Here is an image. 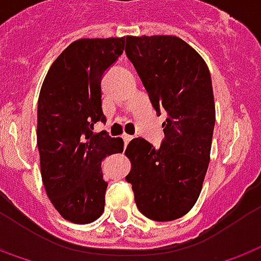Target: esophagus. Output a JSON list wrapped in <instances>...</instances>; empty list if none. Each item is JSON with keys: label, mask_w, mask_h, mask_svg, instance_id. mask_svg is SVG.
<instances>
[{"label": "esophagus", "mask_w": 261, "mask_h": 261, "mask_svg": "<svg viewBox=\"0 0 261 261\" xmlns=\"http://www.w3.org/2000/svg\"><path fill=\"white\" fill-rule=\"evenodd\" d=\"M123 140H124L125 145H127V144L130 143L131 140H133V136H128V134H124V136H123Z\"/></svg>", "instance_id": "obj_1"}]
</instances>
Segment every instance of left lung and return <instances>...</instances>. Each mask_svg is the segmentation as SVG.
<instances>
[{
  "label": "left lung",
  "mask_w": 261,
  "mask_h": 261,
  "mask_svg": "<svg viewBox=\"0 0 261 261\" xmlns=\"http://www.w3.org/2000/svg\"><path fill=\"white\" fill-rule=\"evenodd\" d=\"M125 54L156 114L167 112L158 148L141 137L127 145L131 171L125 181L144 216L179 219L196 203L209 165L215 127L211 73L178 36H125Z\"/></svg>",
  "instance_id": "1"
}]
</instances>
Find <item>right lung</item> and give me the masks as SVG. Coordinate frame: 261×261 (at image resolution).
Here are the masks:
<instances>
[{"instance_id":"right-lung-1","label":"right lung","mask_w":261,"mask_h":261,"mask_svg":"<svg viewBox=\"0 0 261 261\" xmlns=\"http://www.w3.org/2000/svg\"><path fill=\"white\" fill-rule=\"evenodd\" d=\"M125 38L72 42L49 67L38 100L36 141L43 187L55 209L73 223H90L105 211L101 161L123 152L107 131L101 77L124 50Z\"/></svg>"}]
</instances>
